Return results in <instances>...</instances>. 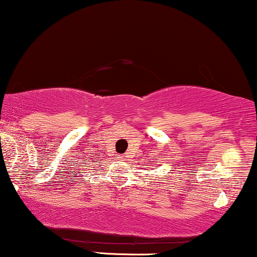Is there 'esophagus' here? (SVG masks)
I'll return each mask as SVG.
<instances>
[{
    "mask_svg": "<svg viewBox=\"0 0 257 257\" xmlns=\"http://www.w3.org/2000/svg\"><path fill=\"white\" fill-rule=\"evenodd\" d=\"M117 158H119V159H120V160H125V159H126V158H127V157H126V155H125V154H123V155H119V157H117Z\"/></svg>",
    "mask_w": 257,
    "mask_h": 257,
    "instance_id": "1",
    "label": "esophagus"
}]
</instances>
